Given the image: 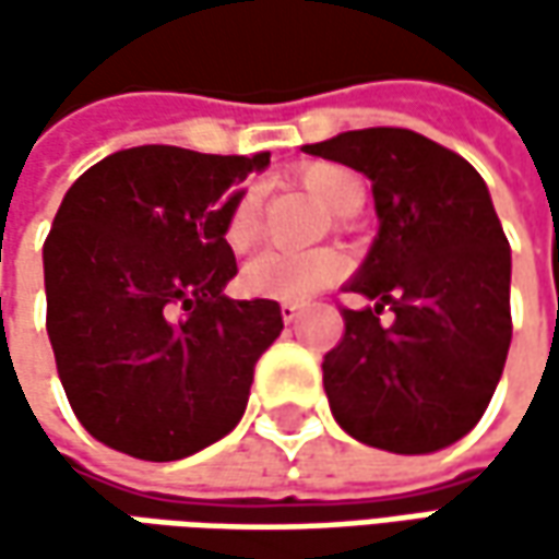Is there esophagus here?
Here are the masks:
<instances>
[{"label": "esophagus", "mask_w": 559, "mask_h": 559, "mask_svg": "<svg viewBox=\"0 0 559 559\" xmlns=\"http://www.w3.org/2000/svg\"><path fill=\"white\" fill-rule=\"evenodd\" d=\"M280 313H283V320H286V323H295V320L305 313V308H301V305H295V301H283V305H280Z\"/></svg>", "instance_id": "1"}]
</instances>
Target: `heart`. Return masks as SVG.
I'll return each instance as SVG.
<instances>
[{"mask_svg":"<svg viewBox=\"0 0 559 559\" xmlns=\"http://www.w3.org/2000/svg\"><path fill=\"white\" fill-rule=\"evenodd\" d=\"M305 189H311L320 202L338 217L355 214L364 204V183L348 167L338 164H308L301 174ZM261 192L254 186L242 189L224 214V242L233 251H246L261 236ZM345 273V254L335 248H313V251H276L267 248L251 258L242 270V286L258 298H283V301H305L313 292L330 286Z\"/></svg>","mask_w":559,"mask_h":559,"instance_id":"1","label":"heart"}]
</instances>
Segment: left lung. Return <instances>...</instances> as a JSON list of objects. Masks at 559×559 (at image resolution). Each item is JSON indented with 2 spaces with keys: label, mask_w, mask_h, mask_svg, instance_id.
Wrapping results in <instances>:
<instances>
[{
  "label": "left lung",
  "mask_w": 559,
  "mask_h": 559,
  "mask_svg": "<svg viewBox=\"0 0 559 559\" xmlns=\"http://www.w3.org/2000/svg\"><path fill=\"white\" fill-rule=\"evenodd\" d=\"M373 183L379 236L323 355L335 423L364 444L429 454L463 439L498 389L510 320V242L476 167L401 127L348 130L305 145ZM389 307L392 324H379Z\"/></svg>",
  "instance_id": "obj_1"
}]
</instances>
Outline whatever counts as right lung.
Wrapping results in <instances>:
<instances>
[{
    "label": "right lung",
    "instance_id": "1",
    "mask_svg": "<svg viewBox=\"0 0 559 559\" xmlns=\"http://www.w3.org/2000/svg\"><path fill=\"white\" fill-rule=\"evenodd\" d=\"M270 155L140 145L76 180L43 246L46 330L71 411L140 461H180L246 411L283 330L270 298L233 301L224 214Z\"/></svg>",
    "mask_w": 559,
    "mask_h": 559
}]
</instances>
